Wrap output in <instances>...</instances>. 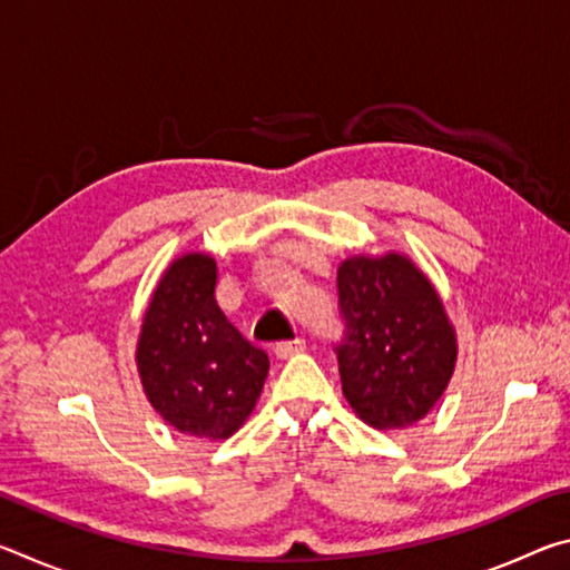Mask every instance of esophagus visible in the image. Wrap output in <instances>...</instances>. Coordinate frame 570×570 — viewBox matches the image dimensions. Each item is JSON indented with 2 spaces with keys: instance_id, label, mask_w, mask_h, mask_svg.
<instances>
[{
  "instance_id": "obj_1",
  "label": "esophagus",
  "mask_w": 570,
  "mask_h": 570,
  "mask_svg": "<svg viewBox=\"0 0 570 570\" xmlns=\"http://www.w3.org/2000/svg\"><path fill=\"white\" fill-rule=\"evenodd\" d=\"M306 350V342L302 340V336H296V340H286V342H278L276 344V356L278 360H288V356H294L298 352Z\"/></svg>"
}]
</instances>
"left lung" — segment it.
I'll return each instance as SVG.
<instances>
[{
  "label": "left lung",
  "instance_id": "left-lung-1",
  "mask_svg": "<svg viewBox=\"0 0 570 570\" xmlns=\"http://www.w3.org/2000/svg\"><path fill=\"white\" fill-rule=\"evenodd\" d=\"M346 402L380 430L410 428L442 397L458 360L435 286L407 256H352L336 272Z\"/></svg>",
  "mask_w": 570,
  "mask_h": 570
}]
</instances>
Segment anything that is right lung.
Masks as SVG:
<instances>
[{
    "label": "right lung",
    "instance_id": "add662e5",
    "mask_svg": "<svg viewBox=\"0 0 570 570\" xmlns=\"http://www.w3.org/2000/svg\"><path fill=\"white\" fill-rule=\"evenodd\" d=\"M216 278L208 254L176 258L142 316L135 360L148 402L170 428L226 440L256 407L268 356L220 312Z\"/></svg>",
    "mask_w": 570,
    "mask_h": 570
}]
</instances>
